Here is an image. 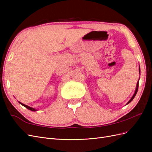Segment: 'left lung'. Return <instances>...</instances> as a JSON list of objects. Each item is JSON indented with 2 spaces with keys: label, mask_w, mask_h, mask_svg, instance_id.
Masks as SVG:
<instances>
[{
  "label": "left lung",
  "mask_w": 152,
  "mask_h": 152,
  "mask_svg": "<svg viewBox=\"0 0 152 152\" xmlns=\"http://www.w3.org/2000/svg\"><path fill=\"white\" fill-rule=\"evenodd\" d=\"M139 72H140V69H139ZM138 86H139V80H138V82H137V86H136V88L135 93H134V95H133L132 97L131 98V99L129 101V102L127 103V104H129L131 102H132V100L134 98L135 96H136V93H137V90H138Z\"/></svg>",
  "instance_id": "obj_1"
}]
</instances>
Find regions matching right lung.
I'll list each match as a JSON object with an SVG mask.
<instances>
[{"instance_id": "obj_1", "label": "right lung", "mask_w": 152, "mask_h": 152, "mask_svg": "<svg viewBox=\"0 0 152 152\" xmlns=\"http://www.w3.org/2000/svg\"><path fill=\"white\" fill-rule=\"evenodd\" d=\"M21 104H22L23 106H24L25 107H26L27 109H28V110H31V111H34V112H35V111H36V110L35 109H34V108H31V107H28V106H27V105H26V104H23V103H20V102H19Z\"/></svg>"}]
</instances>
